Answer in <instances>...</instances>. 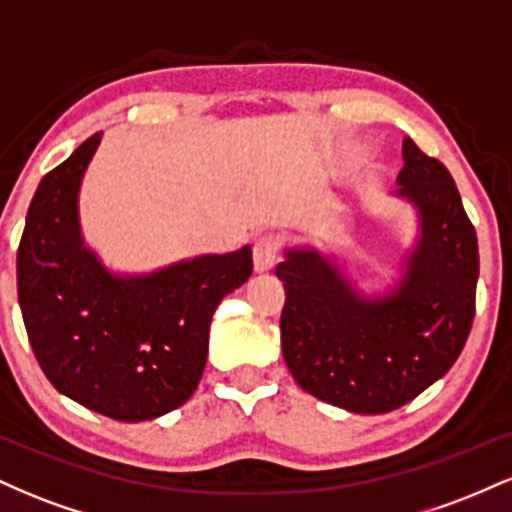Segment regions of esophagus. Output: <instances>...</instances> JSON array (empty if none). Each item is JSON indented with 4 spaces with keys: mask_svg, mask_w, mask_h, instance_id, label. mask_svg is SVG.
Instances as JSON below:
<instances>
[{
    "mask_svg": "<svg viewBox=\"0 0 512 512\" xmlns=\"http://www.w3.org/2000/svg\"><path fill=\"white\" fill-rule=\"evenodd\" d=\"M252 262H255V272H269L276 262V240L272 236H264L255 240L252 248Z\"/></svg>",
    "mask_w": 512,
    "mask_h": 512,
    "instance_id": "obj_1",
    "label": "esophagus"
}]
</instances>
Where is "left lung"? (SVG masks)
I'll list each match as a JSON object with an SVG mask.
<instances>
[{"label": "left lung", "instance_id": "1", "mask_svg": "<svg viewBox=\"0 0 512 512\" xmlns=\"http://www.w3.org/2000/svg\"><path fill=\"white\" fill-rule=\"evenodd\" d=\"M397 199L416 211L414 248L395 284L358 289L337 255L284 248L281 351L305 392L354 414L399 409L443 378L474 320L477 233L448 168L407 137Z\"/></svg>", "mask_w": 512, "mask_h": 512}]
</instances>
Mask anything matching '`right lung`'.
<instances>
[{
  "label": "right lung",
  "instance_id": "add662e5",
  "mask_svg": "<svg viewBox=\"0 0 512 512\" xmlns=\"http://www.w3.org/2000/svg\"><path fill=\"white\" fill-rule=\"evenodd\" d=\"M101 132L40 180L16 281L33 354L64 397L117 421H146L192 397L219 303L252 274L250 245L120 274L86 245L79 192Z\"/></svg>",
  "mask_w": 512,
  "mask_h": 512
}]
</instances>
